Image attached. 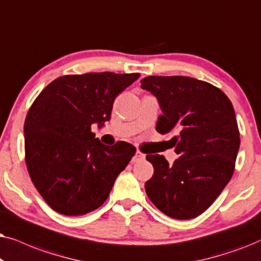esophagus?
<instances>
[{"label": "esophagus", "instance_id": "1", "mask_svg": "<svg viewBox=\"0 0 261 261\" xmlns=\"http://www.w3.org/2000/svg\"><path fill=\"white\" fill-rule=\"evenodd\" d=\"M145 160V154H143V152L137 150L136 154H135V156L133 158V162H141V161H144Z\"/></svg>", "mask_w": 261, "mask_h": 261}]
</instances>
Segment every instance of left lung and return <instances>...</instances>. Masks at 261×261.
<instances>
[{"mask_svg":"<svg viewBox=\"0 0 261 261\" xmlns=\"http://www.w3.org/2000/svg\"><path fill=\"white\" fill-rule=\"evenodd\" d=\"M141 87L158 98L163 114L159 134L180 155L169 165L163 155H147L154 174L145 182L149 199L176 220L203 214L231 179L240 131L230 100L209 82L187 76H148Z\"/></svg>","mask_w":261,"mask_h":261,"instance_id":"1","label":"left lung"}]
</instances>
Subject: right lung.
Listing matches in <instances>:
<instances>
[{
    "label": "right lung",
    "instance_id": "right-lung-1",
    "mask_svg": "<svg viewBox=\"0 0 261 261\" xmlns=\"http://www.w3.org/2000/svg\"><path fill=\"white\" fill-rule=\"evenodd\" d=\"M88 72L63 75L41 90L26 116L25 161L47 205L65 216L98 209L136 148L119 141L102 144L92 124L109 120L113 101L140 77Z\"/></svg>",
    "mask_w": 261,
    "mask_h": 261
}]
</instances>
